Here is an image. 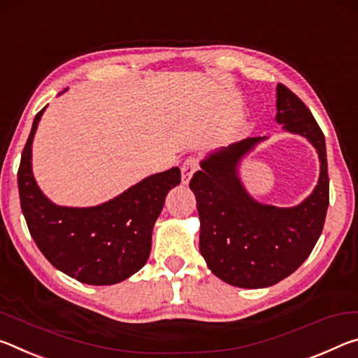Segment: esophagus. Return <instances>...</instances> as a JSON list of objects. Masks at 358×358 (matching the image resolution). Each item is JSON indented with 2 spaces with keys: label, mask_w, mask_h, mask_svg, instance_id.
Wrapping results in <instances>:
<instances>
[{
  "label": "esophagus",
  "mask_w": 358,
  "mask_h": 358,
  "mask_svg": "<svg viewBox=\"0 0 358 358\" xmlns=\"http://www.w3.org/2000/svg\"><path fill=\"white\" fill-rule=\"evenodd\" d=\"M196 169H198V163L195 158H187L182 168H180V171H182V184L184 185H189L192 176L195 174Z\"/></svg>",
  "instance_id": "34e87169"
}]
</instances>
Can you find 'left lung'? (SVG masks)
I'll return each mask as SVG.
<instances>
[{"label": "left lung", "instance_id": "left-lung-1", "mask_svg": "<svg viewBox=\"0 0 358 358\" xmlns=\"http://www.w3.org/2000/svg\"><path fill=\"white\" fill-rule=\"evenodd\" d=\"M276 109L282 130L306 139L319 155L317 185L301 203L279 208L255 200L245 189L241 163L268 136L210 150L190 180L203 259L210 273L241 289H265L295 273L325 224L330 180L324 133L311 110L282 84L276 87Z\"/></svg>", "mask_w": 358, "mask_h": 358}]
</instances>
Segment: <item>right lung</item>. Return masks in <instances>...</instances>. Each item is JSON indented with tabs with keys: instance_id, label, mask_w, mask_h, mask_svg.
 Segmentation results:
<instances>
[{
	"instance_id": "right-lung-1",
	"label": "right lung",
	"mask_w": 358,
	"mask_h": 358,
	"mask_svg": "<svg viewBox=\"0 0 358 358\" xmlns=\"http://www.w3.org/2000/svg\"><path fill=\"white\" fill-rule=\"evenodd\" d=\"M45 108L34 117L17 174L28 230L45 259L69 278L89 285L119 284L148 262L154 225L168 192L180 184V169L150 174L96 206L55 204L39 189L31 163Z\"/></svg>"
}]
</instances>
